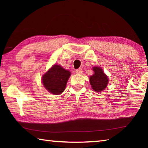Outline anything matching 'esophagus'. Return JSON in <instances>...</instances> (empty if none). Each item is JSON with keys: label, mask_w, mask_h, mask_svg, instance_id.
I'll return each mask as SVG.
<instances>
[{"label": "esophagus", "mask_w": 148, "mask_h": 148, "mask_svg": "<svg viewBox=\"0 0 148 148\" xmlns=\"http://www.w3.org/2000/svg\"><path fill=\"white\" fill-rule=\"evenodd\" d=\"M82 72H83V70H82V69H81V68L78 69H77V70L76 71V74H80L82 73Z\"/></svg>", "instance_id": "esophagus-1"}]
</instances>
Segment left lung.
Returning a JSON list of instances; mask_svg holds the SVG:
<instances>
[{"label":"left lung","instance_id":"obj_1","mask_svg":"<svg viewBox=\"0 0 148 148\" xmlns=\"http://www.w3.org/2000/svg\"><path fill=\"white\" fill-rule=\"evenodd\" d=\"M94 74L90 77V83L92 89L97 92H102L108 86V77L100 67H93Z\"/></svg>","mask_w":148,"mask_h":148}]
</instances>
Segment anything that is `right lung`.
<instances>
[{"instance_id": "1", "label": "right lung", "mask_w": 148, "mask_h": 148, "mask_svg": "<svg viewBox=\"0 0 148 148\" xmlns=\"http://www.w3.org/2000/svg\"><path fill=\"white\" fill-rule=\"evenodd\" d=\"M71 72L61 65L55 64L43 75L42 82L45 88L52 94L59 95L65 89Z\"/></svg>"}]
</instances>
